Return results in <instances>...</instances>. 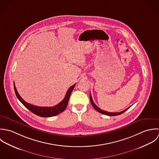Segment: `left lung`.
Instances as JSON below:
<instances>
[{
    "label": "left lung",
    "instance_id": "obj_1",
    "mask_svg": "<svg viewBox=\"0 0 159 159\" xmlns=\"http://www.w3.org/2000/svg\"><path fill=\"white\" fill-rule=\"evenodd\" d=\"M90 102H91V103H92V105L93 106V107L95 109L96 111H98L99 112H100V113H101V114H103L107 115V116H115L120 115V114H122V113H124V112H125L127 109H128L129 108V107L127 108L126 109H125L124 111H121V112H107V111H103V110L101 109L99 107H98L95 104V102H93V99H92V95H91V93L90 94Z\"/></svg>",
    "mask_w": 159,
    "mask_h": 159
}]
</instances>
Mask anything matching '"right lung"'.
Wrapping results in <instances>:
<instances>
[{
	"instance_id": "1",
	"label": "right lung",
	"mask_w": 159,
	"mask_h": 159,
	"mask_svg": "<svg viewBox=\"0 0 159 159\" xmlns=\"http://www.w3.org/2000/svg\"><path fill=\"white\" fill-rule=\"evenodd\" d=\"M75 85V84L71 86L69 89V90L67 91L66 96L63 99L59 104H58L57 105H56L53 107H40V106H37L32 105L30 103L26 102L20 96L16 90L15 84H14V90H15V94H16V97L18 98V99L27 109H28L30 111H31L32 113L35 114L37 116L42 117H49L57 116V115L59 114L60 113L63 112L65 110V109L66 108V107L67 106L69 97L70 96V94H71Z\"/></svg>"
}]
</instances>
